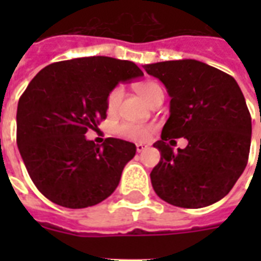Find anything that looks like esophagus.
Wrapping results in <instances>:
<instances>
[{
  "instance_id": "1",
  "label": "esophagus",
  "mask_w": 261,
  "mask_h": 261,
  "mask_svg": "<svg viewBox=\"0 0 261 261\" xmlns=\"http://www.w3.org/2000/svg\"><path fill=\"white\" fill-rule=\"evenodd\" d=\"M146 149L147 146L145 143H137V151H138V153H142V151L146 150Z\"/></svg>"
}]
</instances>
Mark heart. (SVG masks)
<instances>
[{
    "instance_id": "b5f03b06",
    "label": "heart",
    "mask_w": 261,
    "mask_h": 261,
    "mask_svg": "<svg viewBox=\"0 0 261 261\" xmlns=\"http://www.w3.org/2000/svg\"><path fill=\"white\" fill-rule=\"evenodd\" d=\"M137 90H138L141 96H142L147 102H151L157 96L164 94L163 88L160 87L157 83L153 81H143V83L137 85ZM123 96V88L116 87L111 90L108 97H107V108L110 112H114L119 108V104L122 101ZM151 131L150 126H145V124H134V123H122L118 127V133L123 137L134 139V141H145L149 137Z\"/></svg>"
}]
</instances>
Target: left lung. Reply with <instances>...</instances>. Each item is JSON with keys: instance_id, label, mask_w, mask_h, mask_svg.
<instances>
[{"instance_id": "left-lung-1", "label": "left lung", "mask_w": 261, "mask_h": 261, "mask_svg": "<svg viewBox=\"0 0 261 261\" xmlns=\"http://www.w3.org/2000/svg\"><path fill=\"white\" fill-rule=\"evenodd\" d=\"M171 96L161 153L150 173L155 194L169 204L200 208L229 194L247 167L252 120L244 94L231 75L195 59L145 65ZM189 145L174 152L172 138Z\"/></svg>"}]
</instances>
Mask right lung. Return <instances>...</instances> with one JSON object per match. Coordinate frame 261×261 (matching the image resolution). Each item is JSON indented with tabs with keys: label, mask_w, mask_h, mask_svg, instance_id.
Listing matches in <instances>:
<instances>
[{
	"label": "right lung",
	"mask_w": 261,
	"mask_h": 261,
	"mask_svg": "<svg viewBox=\"0 0 261 261\" xmlns=\"http://www.w3.org/2000/svg\"><path fill=\"white\" fill-rule=\"evenodd\" d=\"M134 62L85 57L51 63L28 84L17 106V147L32 181L67 208L94 206L118 187L134 143L87 139L107 118V97L119 83L142 77Z\"/></svg>",
	"instance_id": "obj_1"
}]
</instances>
